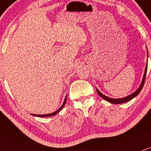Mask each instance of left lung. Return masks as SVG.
<instances>
[{"label":"left lung","instance_id":"left-lung-1","mask_svg":"<svg viewBox=\"0 0 151 151\" xmlns=\"http://www.w3.org/2000/svg\"><path fill=\"white\" fill-rule=\"evenodd\" d=\"M147 57H148V53H147ZM147 64H146V66H145V72H144V75H143V78H142V82H141L140 85H139V88H137V89L136 90V91H134V92H133L132 94H129V95H128L127 97H123V98H119V99H113V98H110V97H107V96L104 95L103 94H102V93L100 92V91H99L97 88H96L97 89V93H98V94L99 96H100L101 97H102V99H104L105 100L108 101V102H110V103H113V104H122V103H125V102H129V101H130L131 99H132L133 98H134L136 96H137L138 94H139V93L140 92L141 90H142V87L144 86V83H145V76H146V72H147Z\"/></svg>","mask_w":151,"mask_h":151}]
</instances>
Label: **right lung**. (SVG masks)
Returning <instances> with one entry per match:
<instances>
[{
  "instance_id": "obj_1",
  "label": "right lung",
  "mask_w": 151,
  "mask_h": 151,
  "mask_svg": "<svg viewBox=\"0 0 151 151\" xmlns=\"http://www.w3.org/2000/svg\"><path fill=\"white\" fill-rule=\"evenodd\" d=\"M66 100H67V95H66V97H65V100H64V102H63V105H62V106L60 107V108H59L58 110H56L55 112H54V113H49V114H44V115H37V114H32V113H31V115H32V116H37V117H50V116H55V115H57V113H60V110L63 109V107L65 106V103H66Z\"/></svg>"
}]
</instances>
